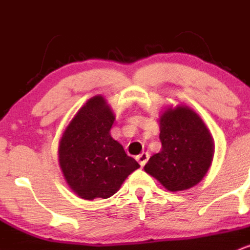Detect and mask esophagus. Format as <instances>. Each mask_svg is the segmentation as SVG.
I'll return each instance as SVG.
<instances>
[{"label": "esophagus", "mask_w": 250, "mask_h": 250, "mask_svg": "<svg viewBox=\"0 0 250 250\" xmlns=\"http://www.w3.org/2000/svg\"><path fill=\"white\" fill-rule=\"evenodd\" d=\"M136 160H137V162L140 163V166H141V167H143V166H145L146 163L148 162L149 154L148 153H142L141 155H139V156L136 157Z\"/></svg>", "instance_id": "esophagus-1"}]
</instances>
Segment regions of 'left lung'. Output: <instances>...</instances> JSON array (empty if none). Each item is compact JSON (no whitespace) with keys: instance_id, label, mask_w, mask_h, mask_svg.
<instances>
[{"instance_id":"left-lung-1","label":"left lung","mask_w":250,"mask_h":250,"mask_svg":"<svg viewBox=\"0 0 250 250\" xmlns=\"http://www.w3.org/2000/svg\"><path fill=\"white\" fill-rule=\"evenodd\" d=\"M162 149L153 155L145 171L169 191L193 188L211 166L214 141L202 119L188 105L168 107L159 119Z\"/></svg>"}]
</instances>
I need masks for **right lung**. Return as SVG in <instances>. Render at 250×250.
Wrapping results in <instances>:
<instances>
[{"label":"right lung","instance_id":"right-lung-1","mask_svg":"<svg viewBox=\"0 0 250 250\" xmlns=\"http://www.w3.org/2000/svg\"><path fill=\"white\" fill-rule=\"evenodd\" d=\"M115 115L105 99H89L63 131L59 162L68 186L81 199H108L140 168L111 137Z\"/></svg>","mask_w":250,"mask_h":250}]
</instances>
